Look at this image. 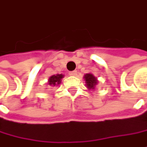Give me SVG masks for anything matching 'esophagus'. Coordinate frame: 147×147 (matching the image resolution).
<instances>
[{
  "label": "esophagus",
  "mask_w": 147,
  "mask_h": 147,
  "mask_svg": "<svg viewBox=\"0 0 147 147\" xmlns=\"http://www.w3.org/2000/svg\"><path fill=\"white\" fill-rule=\"evenodd\" d=\"M76 73H77V72H76V71H70V72H69V75H70V76H76Z\"/></svg>",
  "instance_id": "34e87169"
}]
</instances>
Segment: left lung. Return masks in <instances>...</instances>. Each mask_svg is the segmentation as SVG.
Here are the masks:
<instances>
[{"instance_id":"1","label":"left lung","mask_w":147,"mask_h":147,"mask_svg":"<svg viewBox=\"0 0 147 147\" xmlns=\"http://www.w3.org/2000/svg\"><path fill=\"white\" fill-rule=\"evenodd\" d=\"M85 81L86 83V86L88 89H94L96 85L97 84V80L96 78L92 75V74H86L85 75Z\"/></svg>"}]
</instances>
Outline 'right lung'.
Segmentation results:
<instances>
[{
	"instance_id": "right-lung-1",
	"label": "right lung",
	"mask_w": 147,
	"mask_h": 147,
	"mask_svg": "<svg viewBox=\"0 0 147 147\" xmlns=\"http://www.w3.org/2000/svg\"><path fill=\"white\" fill-rule=\"evenodd\" d=\"M63 77V75L61 74H58V75H53L52 76L50 77L49 79V82H48V84L50 86H56L57 85H59L61 83V79Z\"/></svg>"
}]
</instances>
